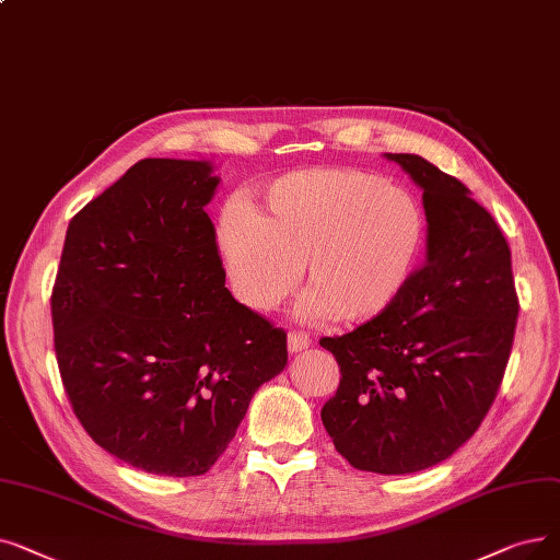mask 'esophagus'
Segmentation results:
<instances>
[{"label": "esophagus", "instance_id": "esophagus-1", "mask_svg": "<svg viewBox=\"0 0 560 560\" xmlns=\"http://www.w3.org/2000/svg\"><path fill=\"white\" fill-rule=\"evenodd\" d=\"M311 346V338L306 331H300V329H290L288 331V350L290 352H302Z\"/></svg>", "mask_w": 560, "mask_h": 560}]
</instances>
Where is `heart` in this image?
Returning a JSON list of instances; mask_svg holds the SVG:
<instances>
[{
  "label": "heart",
  "mask_w": 560,
  "mask_h": 560,
  "mask_svg": "<svg viewBox=\"0 0 560 560\" xmlns=\"http://www.w3.org/2000/svg\"><path fill=\"white\" fill-rule=\"evenodd\" d=\"M425 237L419 201L394 183L350 168H315L277 178L262 210L231 201L217 242L235 295L256 311L275 308L300 283L313 293L302 311L366 323L409 283Z\"/></svg>",
  "instance_id": "b5f03b06"
}]
</instances>
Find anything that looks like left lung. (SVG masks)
Segmentation results:
<instances>
[{
    "label": "left lung",
    "instance_id": "obj_1",
    "mask_svg": "<svg viewBox=\"0 0 560 560\" xmlns=\"http://www.w3.org/2000/svg\"><path fill=\"white\" fill-rule=\"evenodd\" d=\"M423 189L425 262L377 318L320 346L340 369L320 417L354 469L415 474L480 428L508 366L520 300L494 217L421 155L386 153Z\"/></svg>",
    "mask_w": 560,
    "mask_h": 560
}]
</instances>
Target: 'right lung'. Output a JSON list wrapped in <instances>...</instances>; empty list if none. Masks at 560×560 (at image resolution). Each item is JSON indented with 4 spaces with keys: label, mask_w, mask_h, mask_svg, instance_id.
Wrapping results in <instances>:
<instances>
[{
    "label": "right lung",
    "mask_w": 560,
    "mask_h": 560,
    "mask_svg": "<svg viewBox=\"0 0 560 560\" xmlns=\"http://www.w3.org/2000/svg\"><path fill=\"white\" fill-rule=\"evenodd\" d=\"M217 185L208 162H137L72 217L52 288L72 411L95 444L158 476L206 474L288 363L285 331L224 285L206 212Z\"/></svg>",
    "instance_id": "1"
}]
</instances>
